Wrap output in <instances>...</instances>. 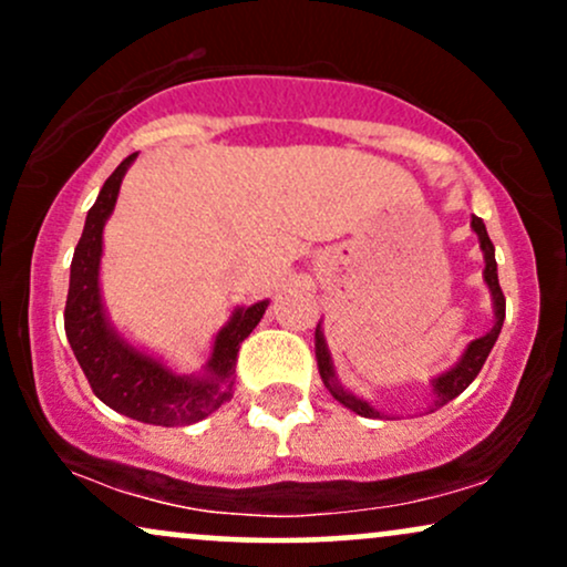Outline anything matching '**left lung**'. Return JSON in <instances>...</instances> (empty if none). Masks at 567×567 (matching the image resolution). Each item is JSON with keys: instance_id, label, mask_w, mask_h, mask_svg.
I'll return each mask as SVG.
<instances>
[{"instance_id": "left-lung-1", "label": "left lung", "mask_w": 567, "mask_h": 567, "mask_svg": "<svg viewBox=\"0 0 567 567\" xmlns=\"http://www.w3.org/2000/svg\"><path fill=\"white\" fill-rule=\"evenodd\" d=\"M472 229L477 231L480 247H483V252H485V282H487V288L493 290V301H496V324H493L491 333L470 343L464 360H461L458 365L451 370V373L440 375V379L434 381V394H437V400H434V408H440V405H445V402L455 400V396H458L474 379H477V373L485 365L487 354H491L493 343H496V338L501 333V324H504V315H506V298H504V290H501V285H498L496 256H493V243H491V237H487L483 218L474 216L472 218ZM317 365H320V375H322L324 386L330 389V394H333L336 400L341 402V405L354 410L357 415H365V419H379V415H381L379 410L370 408L368 402L357 400L354 394L343 392V389L333 381V365H330V354H328V349H324L320 330H317Z\"/></svg>"}]
</instances>
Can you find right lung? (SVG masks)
I'll return each mask as SVG.
<instances>
[{"mask_svg": "<svg viewBox=\"0 0 567 567\" xmlns=\"http://www.w3.org/2000/svg\"><path fill=\"white\" fill-rule=\"evenodd\" d=\"M138 154H130L116 171L109 175L90 207L84 231L76 243L74 261H71V279L66 311V338L80 362L84 379L101 402L127 419L143 421L154 426H188L207 419L213 410L231 400L234 368H237L239 347L261 322L266 301L252 303L247 309L234 311L231 322L216 336L213 357L207 362L205 379H184L157 360L130 349L109 330L103 317L101 290H97V264H101L103 224L114 210L120 194L122 175Z\"/></svg>", "mask_w": 567, "mask_h": 567, "instance_id": "obj_1", "label": "right lung"}]
</instances>
